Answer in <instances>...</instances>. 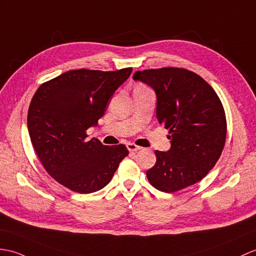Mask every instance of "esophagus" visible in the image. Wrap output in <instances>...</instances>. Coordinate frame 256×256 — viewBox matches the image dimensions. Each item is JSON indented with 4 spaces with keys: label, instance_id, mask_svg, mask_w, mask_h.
Segmentation results:
<instances>
[{
    "label": "esophagus",
    "instance_id": "1",
    "mask_svg": "<svg viewBox=\"0 0 256 256\" xmlns=\"http://www.w3.org/2000/svg\"><path fill=\"white\" fill-rule=\"evenodd\" d=\"M126 147H128V150L130 152H138V150H142V147H140V146L135 145L134 142H128Z\"/></svg>",
    "mask_w": 256,
    "mask_h": 256
}]
</instances>
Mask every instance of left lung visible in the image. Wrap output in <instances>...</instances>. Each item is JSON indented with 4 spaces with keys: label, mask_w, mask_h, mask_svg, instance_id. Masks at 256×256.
<instances>
[{
    "label": "left lung",
    "mask_w": 256,
    "mask_h": 256,
    "mask_svg": "<svg viewBox=\"0 0 256 256\" xmlns=\"http://www.w3.org/2000/svg\"><path fill=\"white\" fill-rule=\"evenodd\" d=\"M157 96L156 114L169 130L171 147L156 150L147 179L162 192L174 193L200 181L220 157L227 121L220 99L198 74L179 68L138 70L133 75Z\"/></svg>",
    "instance_id": "1"
}]
</instances>
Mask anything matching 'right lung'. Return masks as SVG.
Returning a JSON list of instances; mask_svg holds the SVG:
<instances>
[{
    "mask_svg": "<svg viewBox=\"0 0 256 256\" xmlns=\"http://www.w3.org/2000/svg\"><path fill=\"white\" fill-rule=\"evenodd\" d=\"M132 68L114 72L73 70L44 82L28 109L27 126L36 154L53 179L80 194L108 184L128 155L123 144L106 146L87 138L106 104Z\"/></svg>",
    "mask_w": 256,
    "mask_h": 256,
    "instance_id": "right-lung-1",
    "label": "right lung"
}]
</instances>
